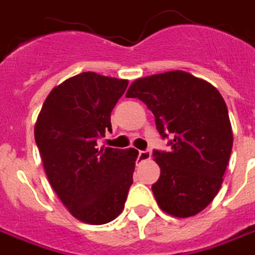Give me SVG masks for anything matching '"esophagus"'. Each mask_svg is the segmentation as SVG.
Returning <instances> with one entry per match:
<instances>
[{
	"label": "esophagus",
	"instance_id": "esophagus-1",
	"mask_svg": "<svg viewBox=\"0 0 255 255\" xmlns=\"http://www.w3.org/2000/svg\"><path fill=\"white\" fill-rule=\"evenodd\" d=\"M150 157H151V153L150 151H147V150H141L139 153H138V159L139 161H147V159H150Z\"/></svg>",
	"mask_w": 255,
	"mask_h": 255
}]
</instances>
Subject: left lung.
<instances>
[{"label":"left lung","mask_w":255,"mask_h":255,"mask_svg":"<svg viewBox=\"0 0 255 255\" xmlns=\"http://www.w3.org/2000/svg\"><path fill=\"white\" fill-rule=\"evenodd\" d=\"M126 97L145 102L170 151H154L161 169L151 186L161 210L177 218L202 212L218 194L233 147V130L221 93L183 70L138 78Z\"/></svg>","instance_id":"obj_1"}]
</instances>
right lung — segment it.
<instances>
[{
	"label": "right lung",
	"instance_id": "add662e5",
	"mask_svg": "<svg viewBox=\"0 0 255 255\" xmlns=\"http://www.w3.org/2000/svg\"><path fill=\"white\" fill-rule=\"evenodd\" d=\"M129 81L84 72L49 93L34 125L47 179L81 222L104 225L125 208L138 151L97 147Z\"/></svg>",
	"mask_w": 255,
	"mask_h": 255
}]
</instances>
